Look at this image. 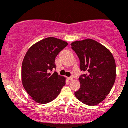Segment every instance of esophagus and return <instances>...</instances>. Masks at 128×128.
Here are the masks:
<instances>
[{"mask_svg":"<svg viewBox=\"0 0 128 128\" xmlns=\"http://www.w3.org/2000/svg\"><path fill=\"white\" fill-rule=\"evenodd\" d=\"M68 79L69 80H73V78L72 77H69V78H68Z\"/></svg>","mask_w":128,"mask_h":128,"instance_id":"obj_1","label":"esophagus"}]
</instances>
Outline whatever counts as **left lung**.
Instances as JSON below:
<instances>
[{
  "instance_id": "1",
  "label": "left lung",
  "mask_w": 128,
  "mask_h": 128,
  "mask_svg": "<svg viewBox=\"0 0 128 128\" xmlns=\"http://www.w3.org/2000/svg\"><path fill=\"white\" fill-rule=\"evenodd\" d=\"M80 61V69L86 74L79 77L80 88L74 92L83 104L94 106L102 102L111 92L116 77L115 60L105 46L92 39L71 44Z\"/></svg>"
}]
</instances>
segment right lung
Here are the masks:
<instances>
[{
  "label": "right lung",
  "mask_w": 128,
  "mask_h": 128,
  "mask_svg": "<svg viewBox=\"0 0 128 128\" xmlns=\"http://www.w3.org/2000/svg\"><path fill=\"white\" fill-rule=\"evenodd\" d=\"M68 45L61 40L49 37L34 44L26 54L22 67L23 86L36 102L46 104L60 94L66 78L56 72L55 60Z\"/></svg>",
  "instance_id": "obj_1"
}]
</instances>
